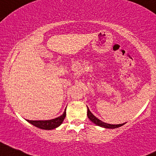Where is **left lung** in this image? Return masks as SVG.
<instances>
[{
  "mask_svg": "<svg viewBox=\"0 0 156 156\" xmlns=\"http://www.w3.org/2000/svg\"><path fill=\"white\" fill-rule=\"evenodd\" d=\"M87 116H88L89 119L93 122L94 124H95L98 126H102V127L104 128H108V129H115V128H118L120 127V126H123L124 124H107V123L103 122L101 120H99L98 118L95 117L93 114L90 111L88 107H87Z\"/></svg>",
  "mask_w": 156,
  "mask_h": 156,
  "instance_id": "1",
  "label": "left lung"
}]
</instances>
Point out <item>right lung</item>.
Returning a JSON list of instances; mask_svg holds the SVG:
<instances>
[{"instance_id": "1", "label": "right lung", "mask_w": 156, "mask_h": 156, "mask_svg": "<svg viewBox=\"0 0 156 156\" xmlns=\"http://www.w3.org/2000/svg\"><path fill=\"white\" fill-rule=\"evenodd\" d=\"M65 117H66V109H65L63 115H61L59 117L56 118V119L47 120V121H30V120H27V121L37 128L50 130V129L57 128L58 126L61 125L63 123V121H64Z\"/></svg>"}]
</instances>
